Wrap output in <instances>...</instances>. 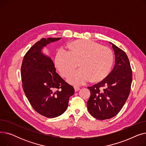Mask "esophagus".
Listing matches in <instances>:
<instances>
[{"mask_svg":"<svg viewBox=\"0 0 146 146\" xmlns=\"http://www.w3.org/2000/svg\"><path fill=\"white\" fill-rule=\"evenodd\" d=\"M74 88L75 92H78V91H79V90H80V88H79V87H78V86H74Z\"/></svg>","mask_w":146,"mask_h":146,"instance_id":"1","label":"esophagus"}]
</instances>
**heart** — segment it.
I'll return each instance as SVG.
<instances>
[{
    "instance_id": "obj_1",
    "label": "heart",
    "mask_w": 146,
    "mask_h": 146,
    "mask_svg": "<svg viewBox=\"0 0 146 146\" xmlns=\"http://www.w3.org/2000/svg\"><path fill=\"white\" fill-rule=\"evenodd\" d=\"M70 51L61 48L56 57L58 70L67 77L79 65L81 68L69 76L68 81L75 85H81L92 79H104L111 70L113 54L112 50L90 40H79L69 45Z\"/></svg>"
}]
</instances>
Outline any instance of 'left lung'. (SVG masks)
<instances>
[{"label": "left lung", "instance_id": "left-lung-1", "mask_svg": "<svg viewBox=\"0 0 146 146\" xmlns=\"http://www.w3.org/2000/svg\"><path fill=\"white\" fill-rule=\"evenodd\" d=\"M115 64L112 72L92 86L87 102L89 112L94 118L104 120L117 115L129 96L133 79L132 69L126 53L113 44Z\"/></svg>", "mask_w": 146, "mask_h": 146}]
</instances>
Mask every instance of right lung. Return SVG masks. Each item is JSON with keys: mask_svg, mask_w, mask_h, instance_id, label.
<instances>
[{"mask_svg": "<svg viewBox=\"0 0 146 146\" xmlns=\"http://www.w3.org/2000/svg\"><path fill=\"white\" fill-rule=\"evenodd\" d=\"M61 38H42L27 52L21 74L22 88L34 110L47 118L60 116L66 110L74 88L56 72L53 61L41 50Z\"/></svg>", "mask_w": 146, "mask_h": 146, "instance_id": "1", "label": "right lung"}]
</instances>
